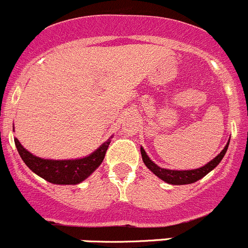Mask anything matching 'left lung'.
I'll list each match as a JSON object with an SVG mask.
<instances>
[{"mask_svg":"<svg viewBox=\"0 0 248 248\" xmlns=\"http://www.w3.org/2000/svg\"><path fill=\"white\" fill-rule=\"evenodd\" d=\"M227 147H229V143H227L226 147L222 149L221 153L218 155H216L213 160H210V162L207 163V164H205L204 167H202V168L193 169V170H169V169H163L149 159V157L146 155V152H144L143 148H140V155H142V159H143L147 168L151 171H153L158 178H160V179L164 180V182L169 183V184L183 185L191 184V183L196 182V180L202 179V178L205 177L209 171L213 170V169L217 166L218 163L221 162L222 158H224L225 153H226L227 151Z\"/></svg>","mask_w":248,"mask_h":248,"instance_id":"1","label":"left lung"}]
</instances>
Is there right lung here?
<instances>
[{
	"instance_id": "obj_1",
	"label": "right lung",
	"mask_w": 248,
	"mask_h": 248,
	"mask_svg": "<svg viewBox=\"0 0 248 248\" xmlns=\"http://www.w3.org/2000/svg\"><path fill=\"white\" fill-rule=\"evenodd\" d=\"M19 155L27 167L46 182L53 184H78L90 175L104 160L110 140L105 142L99 149L89 157L75 160H50L42 159L24 149L19 140L15 138Z\"/></svg>"
}]
</instances>
